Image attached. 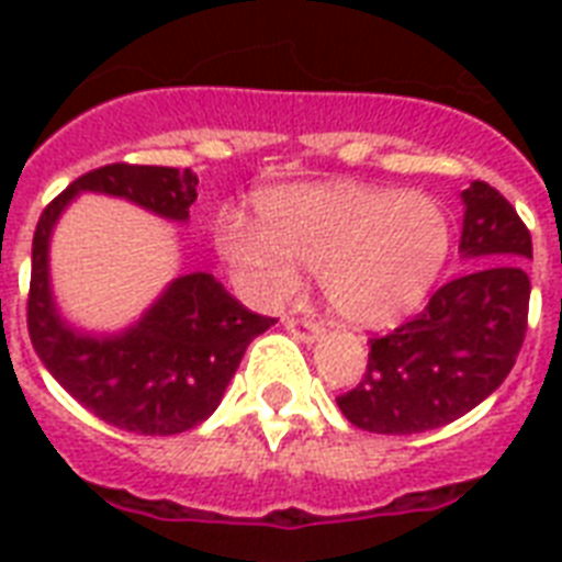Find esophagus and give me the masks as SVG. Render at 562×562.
<instances>
[{"label": "esophagus", "mask_w": 562, "mask_h": 562, "mask_svg": "<svg viewBox=\"0 0 562 562\" xmlns=\"http://www.w3.org/2000/svg\"><path fill=\"white\" fill-rule=\"evenodd\" d=\"M285 329H289L294 338H300V341H317L321 335H324V326L317 324V321H312V317H285Z\"/></svg>", "instance_id": "1"}]
</instances>
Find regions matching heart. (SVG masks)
Segmentation results:
<instances>
[{
  "label": "heart",
  "mask_w": 562,
  "mask_h": 562,
  "mask_svg": "<svg viewBox=\"0 0 562 562\" xmlns=\"http://www.w3.org/2000/svg\"><path fill=\"white\" fill-rule=\"evenodd\" d=\"M256 224L224 212L215 247L256 306H273L317 271L335 315L352 326H387L423 303L443 271L452 229L423 192L356 180L300 183L265 194Z\"/></svg>",
  "instance_id": "b5f03b06"
}]
</instances>
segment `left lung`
Masks as SVG:
<instances>
[{"label": "left lung", "instance_id": "8db88e82", "mask_svg": "<svg viewBox=\"0 0 562 562\" xmlns=\"http://www.w3.org/2000/svg\"><path fill=\"white\" fill-rule=\"evenodd\" d=\"M458 254L467 265L414 321L370 341L368 373L338 408L375 435H419L463 417L505 382L528 329L531 233L502 192L472 180L461 192Z\"/></svg>", "mask_w": 562, "mask_h": 562}]
</instances>
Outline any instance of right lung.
<instances>
[{"label": "right lung", "mask_w": 562, "mask_h": 562, "mask_svg": "<svg viewBox=\"0 0 562 562\" xmlns=\"http://www.w3.org/2000/svg\"><path fill=\"white\" fill-rule=\"evenodd\" d=\"M198 178L189 169L113 162L83 175L48 203L31 245L29 335L40 361L69 396L110 426L180 435L218 408L238 361L273 317L247 312L212 273L171 280L143 317L119 333H83L60 315L48 247L57 218L83 192L122 198L166 221H189Z\"/></svg>", "instance_id": "1"}]
</instances>
